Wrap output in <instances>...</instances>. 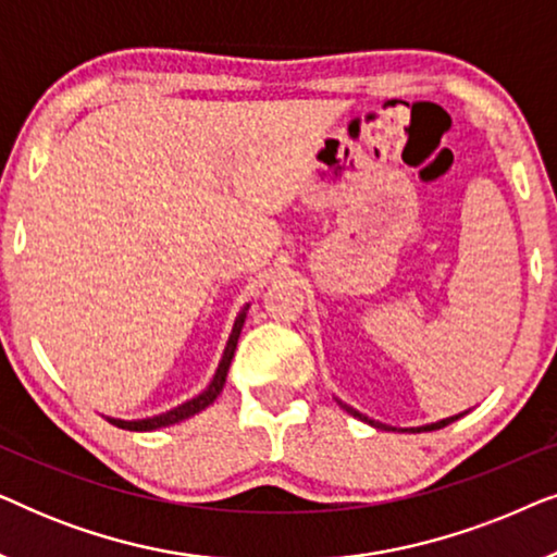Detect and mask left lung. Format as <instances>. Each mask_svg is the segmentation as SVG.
<instances>
[{
	"label": "left lung",
	"instance_id": "8db88e82",
	"mask_svg": "<svg viewBox=\"0 0 557 557\" xmlns=\"http://www.w3.org/2000/svg\"><path fill=\"white\" fill-rule=\"evenodd\" d=\"M339 403V408H345L349 416H355V418H360L362 423H368V425H372V429H383V431H403V433H423V431H438V429H444V425H448V423H454V421H459L461 416H467L469 410H463V413H456V416H448V418H441V421H436V423H425V425H413V429H393V425H385V423H380V421H372V418H368L364 413H360V410H355L352 406H347V403H342L339 398H334Z\"/></svg>",
	"mask_w": 557,
	"mask_h": 557
}]
</instances>
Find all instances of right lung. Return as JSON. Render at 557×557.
I'll use <instances>...</instances> for the list:
<instances>
[{
    "mask_svg": "<svg viewBox=\"0 0 557 557\" xmlns=\"http://www.w3.org/2000/svg\"><path fill=\"white\" fill-rule=\"evenodd\" d=\"M248 307H250V304H246V307H243V309L238 311V317H235L233 330H231V337H227V342H225L223 357H220L215 375H212L210 385L205 387V391H202L200 395H195V398L185 400V403H182V406L164 410V413H159V416L134 418V421H124V418H111V416H106V421L113 423V425H119V429H126V431H157V429H166V425H174V423L187 421V418H193V416L200 413V410L212 406V403L218 400V395L223 393V387H225L227 370H231V362H233V357H235V347H238L243 324H246V317H248Z\"/></svg>",
    "mask_w": 557,
    "mask_h": 557,
    "instance_id": "add662e5",
    "label": "right lung"
}]
</instances>
